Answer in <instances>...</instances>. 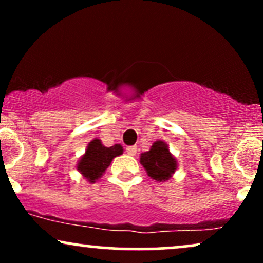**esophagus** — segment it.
Instances as JSON below:
<instances>
[{
	"label": "esophagus",
	"mask_w": 263,
	"mask_h": 263,
	"mask_svg": "<svg viewBox=\"0 0 263 263\" xmlns=\"http://www.w3.org/2000/svg\"><path fill=\"white\" fill-rule=\"evenodd\" d=\"M126 152H127V155H129V156H135L136 153H137V147L136 146L126 147Z\"/></svg>",
	"instance_id": "1"
}]
</instances>
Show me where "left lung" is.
<instances>
[{"mask_svg": "<svg viewBox=\"0 0 263 263\" xmlns=\"http://www.w3.org/2000/svg\"><path fill=\"white\" fill-rule=\"evenodd\" d=\"M140 162L148 177L158 182L170 180L177 171L178 162L164 141H156L149 151L142 153Z\"/></svg>", "mask_w": 263, "mask_h": 263, "instance_id": "8db88e82", "label": "left lung"}]
</instances>
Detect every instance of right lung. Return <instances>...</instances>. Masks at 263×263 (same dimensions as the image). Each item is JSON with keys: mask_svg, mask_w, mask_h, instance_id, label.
Returning <instances> with one entry per match:
<instances>
[{"mask_svg": "<svg viewBox=\"0 0 263 263\" xmlns=\"http://www.w3.org/2000/svg\"><path fill=\"white\" fill-rule=\"evenodd\" d=\"M123 148L121 144L105 147L101 140L93 138L87 144L85 153L80 157L77 168L89 183H95L104 176L106 168L110 165L115 157L121 156Z\"/></svg>", "mask_w": 263, "mask_h": 263, "instance_id": "right-lung-1", "label": "right lung"}]
</instances>
